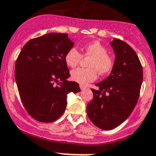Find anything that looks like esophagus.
Returning <instances> with one entry per match:
<instances>
[{"mask_svg": "<svg viewBox=\"0 0 156 156\" xmlns=\"http://www.w3.org/2000/svg\"><path fill=\"white\" fill-rule=\"evenodd\" d=\"M80 89L81 90H84L85 88H86V86H85V85H83V84H80Z\"/></svg>", "mask_w": 156, "mask_h": 156, "instance_id": "obj_1", "label": "esophagus"}]
</instances>
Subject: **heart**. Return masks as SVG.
Here are the masks:
<instances>
[{"instance_id":"heart-1","label":"heart","mask_w":156,"mask_h":156,"mask_svg":"<svg viewBox=\"0 0 156 156\" xmlns=\"http://www.w3.org/2000/svg\"><path fill=\"white\" fill-rule=\"evenodd\" d=\"M83 57H89L87 66L89 68H78L71 72V78L73 81L80 83H87L95 80L97 72L99 74L110 73L114 65L111 56L107 54V49L100 42L94 41L86 44L82 48ZM82 55L76 48H70L65 55V64L69 67L74 68L80 62Z\"/></svg>"}]
</instances>
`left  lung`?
Returning a JSON list of instances; mask_svg holds the SVG:
<instances>
[{
  "instance_id": "1",
  "label": "left lung",
  "mask_w": 156,
  "mask_h": 156,
  "mask_svg": "<svg viewBox=\"0 0 156 156\" xmlns=\"http://www.w3.org/2000/svg\"><path fill=\"white\" fill-rule=\"evenodd\" d=\"M110 45L115 60L107 78L91 89L93 99L87 106L88 118L94 126L110 130L123 123L135 108L143 81V69L133 48L114 38Z\"/></svg>"
}]
</instances>
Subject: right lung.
<instances>
[{"mask_svg": "<svg viewBox=\"0 0 156 156\" xmlns=\"http://www.w3.org/2000/svg\"><path fill=\"white\" fill-rule=\"evenodd\" d=\"M73 45L67 34L49 33L30 39L19 54L15 68L19 94L27 113L38 122L58 119L67 94L80 91L76 82L67 80L65 55Z\"/></svg>", "mask_w": 156, "mask_h": 156, "instance_id": "right-lung-1", "label": "right lung"}]
</instances>
